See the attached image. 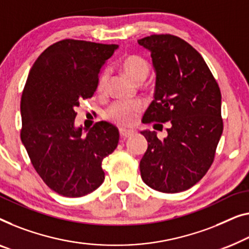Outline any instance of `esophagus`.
<instances>
[{
	"instance_id": "obj_1",
	"label": "esophagus",
	"mask_w": 249,
	"mask_h": 249,
	"mask_svg": "<svg viewBox=\"0 0 249 249\" xmlns=\"http://www.w3.org/2000/svg\"><path fill=\"white\" fill-rule=\"evenodd\" d=\"M135 131L133 130H125V129H120V137L122 139H127L129 137H131Z\"/></svg>"
}]
</instances>
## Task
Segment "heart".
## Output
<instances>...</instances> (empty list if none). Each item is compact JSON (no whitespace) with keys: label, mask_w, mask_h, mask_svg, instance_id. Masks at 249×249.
<instances>
[{"label":"heart","mask_w":249,"mask_h":249,"mask_svg":"<svg viewBox=\"0 0 249 249\" xmlns=\"http://www.w3.org/2000/svg\"><path fill=\"white\" fill-rule=\"evenodd\" d=\"M121 70L135 82H143L149 73L147 60L138 55L124 57L121 62ZM107 84V73L103 71L98 80V92L106 91ZM142 110V103L138 101H118L107 109V117L121 127H131L136 124Z\"/></svg>","instance_id":"1"}]
</instances>
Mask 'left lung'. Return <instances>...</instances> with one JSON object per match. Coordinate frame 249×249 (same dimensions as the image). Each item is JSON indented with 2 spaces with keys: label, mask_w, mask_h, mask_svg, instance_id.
<instances>
[{
  "label": "left lung",
  "mask_w": 249,
  "mask_h": 249,
  "mask_svg": "<svg viewBox=\"0 0 249 249\" xmlns=\"http://www.w3.org/2000/svg\"><path fill=\"white\" fill-rule=\"evenodd\" d=\"M138 44L150 52L156 71L154 101L143 124H171L167 137L142 133L148 147L140 160L142 181L151 189L178 193L196 184L213 163L223 130L221 93L204 59L183 39L151 35Z\"/></svg>",
  "instance_id": "left-lung-1"
}]
</instances>
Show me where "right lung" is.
<instances>
[{"mask_svg":"<svg viewBox=\"0 0 249 249\" xmlns=\"http://www.w3.org/2000/svg\"><path fill=\"white\" fill-rule=\"evenodd\" d=\"M118 45L65 39L49 46L29 71L21 98V140L32 165L60 196L80 197L104 181L102 160L117 148L119 130L100 121L82 136L80 101L92 98L101 67Z\"/></svg>","mask_w":249,"mask_h":249,"instance_id":"right-lung-1","label":"right lung"}]
</instances>
